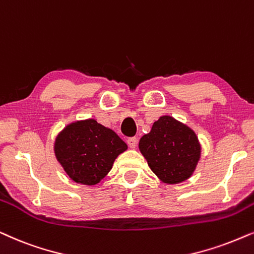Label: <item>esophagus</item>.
I'll use <instances>...</instances> for the list:
<instances>
[{
    "instance_id": "1",
    "label": "esophagus",
    "mask_w": 254,
    "mask_h": 254,
    "mask_svg": "<svg viewBox=\"0 0 254 254\" xmlns=\"http://www.w3.org/2000/svg\"><path fill=\"white\" fill-rule=\"evenodd\" d=\"M127 143L130 148H135V147H136V144H137V139H136V137H129V139L127 140Z\"/></svg>"
}]
</instances>
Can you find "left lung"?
Instances as JSON below:
<instances>
[{
    "mask_svg": "<svg viewBox=\"0 0 254 254\" xmlns=\"http://www.w3.org/2000/svg\"><path fill=\"white\" fill-rule=\"evenodd\" d=\"M139 149L163 183L177 184L192 175L200 159L198 137L191 128L170 115L155 121L140 139Z\"/></svg>",
    "mask_w": 254,
    "mask_h": 254,
    "instance_id": "8db88e82",
    "label": "left lung"
}]
</instances>
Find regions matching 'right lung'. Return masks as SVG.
I'll use <instances>...</instances> for the list:
<instances>
[{
	"instance_id": "right-lung-1",
	"label": "right lung",
	"mask_w": 254,
	"mask_h": 254,
	"mask_svg": "<svg viewBox=\"0 0 254 254\" xmlns=\"http://www.w3.org/2000/svg\"><path fill=\"white\" fill-rule=\"evenodd\" d=\"M125 150L118 134L94 119L68 124L55 141L56 159L72 181L85 186L100 182Z\"/></svg>"
}]
</instances>
